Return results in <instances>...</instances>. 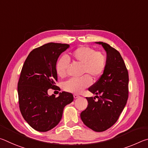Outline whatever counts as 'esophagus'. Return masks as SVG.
I'll return each instance as SVG.
<instances>
[{"label": "esophagus", "instance_id": "esophagus-1", "mask_svg": "<svg viewBox=\"0 0 148 148\" xmlns=\"http://www.w3.org/2000/svg\"><path fill=\"white\" fill-rule=\"evenodd\" d=\"M79 97H80L79 95H76V94H74V99H77V98H79Z\"/></svg>", "mask_w": 148, "mask_h": 148}]
</instances>
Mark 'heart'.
Listing matches in <instances>:
<instances>
[{
    "label": "heart",
    "mask_w": 148,
    "mask_h": 148,
    "mask_svg": "<svg viewBox=\"0 0 148 148\" xmlns=\"http://www.w3.org/2000/svg\"><path fill=\"white\" fill-rule=\"evenodd\" d=\"M70 57L74 62L82 64V75L80 79H71L63 84L64 91L72 93H80L91 84V77L97 79L104 74L107 66V57L101 51H96L89 46H80L70 53ZM69 60L65 56L60 57L57 61L56 71L61 77L66 76Z\"/></svg>",
    "instance_id": "b5f03b06"
}]
</instances>
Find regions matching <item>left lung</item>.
Instances as JSON below:
<instances>
[{
	"mask_svg": "<svg viewBox=\"0 0 148 148\" xmlns=\"http://www.w3.org/2000/svg\"><path fill=\"white\" fill-rule=\"evenodd\" d=\"M107 54V66L96 83L88 89L95 97H86L87 108L80 117L84 123L96 132H102L114 125L127 104L129 96V74L119 52L109 44L98 42ZM99 95V96L97 95Z\"/></svg>",
	"mask_w": 148,
	"mask_h": 148,
	"instance_id": "8db88e82",
	"label": "left lung"
}]
</instances>
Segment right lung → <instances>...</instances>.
<instances>
[{"instance_id": "add662e5", "label": "right lung", "mask_w": 148, "mask_h": 148, "mask_svg": "<svg viewBox=\"0 0 148 148\" xmlns=\"http://www.w3.org/2000/svg\"><path fill=\"white\" fill-rule=\"evenodd\" d=\"M69 44L50 42L34 49L22 67L17 84L19 104L24 119L32 128L46 132L61 121L64 106L73 101V95L62 91L56 98L47 90L56 86V64L59 57Z\"/></svg>"}]
</instances>
